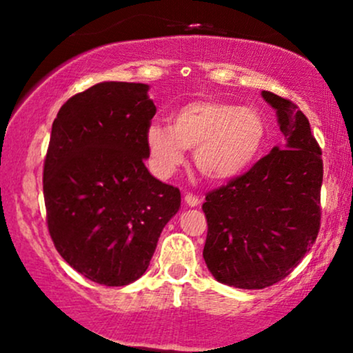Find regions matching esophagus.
Segmentation results:
<instances>
[{"instance_id":"1","label":"esophagus","mask_w":353,"mask_h":353,"mask_svg":"<svg viewBox=\"0 0 353 353\" xmlns=\"http://www.w3.org/2000/svg\"><path fill=\"white\" fill-rule=\"evenodd\" d=\"M184 201H185V204L189 205V208H196V205H199V204H201V199H199V197H197L196 194H192V192L185 194V196H184Z\"/></svg>"}]
</instances>
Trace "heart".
I'll list each match as a JSON object with an SVG mask.
<instances>
[{"label": "heart", "mask_w": 353, "mask_h": 353, "mask_svg": "<svg viewBox=\"0 0 353 353\" xmlns=\"http://www.w3.org/2000/svg\"><path fill=\"white\" fill-rule=\"evenodd\" d=\"M267 141V121L259 109L216 99L184 104L171 125L151 124L145 145L152 171L168 177L194 150V164L210 181H230L259 159Z\"/></svg>", "instance_id": "1"}]
</instances>
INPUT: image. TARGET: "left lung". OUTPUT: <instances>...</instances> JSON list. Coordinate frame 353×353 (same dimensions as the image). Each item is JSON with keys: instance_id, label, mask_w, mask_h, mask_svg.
<instances>
[{"instance_id": "left-lung-1", "label": "left lung", "mask_w": 353, "mask_h": 353, "mask_svg": "<svg viewBox=\"0 0 353 353\" xmlns=\"http://www.w3.org/2000/svg\"><path fill=\"white\" fill-rule=\"evenodd\" d=\"M275 109L285 145L245 174L205 194L204 261L214 279L237 289H265L285 279L320 229L323 163L309 119L292 101L262 91Z\"/></svg>"}]
</instances>
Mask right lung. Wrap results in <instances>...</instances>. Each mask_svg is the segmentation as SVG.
I'll list each match as a JSON object with an SVG mask.
<instances>
[{
	"instance_id": "obj_1",
	"label": "right lung",
	"mask_w": 353,
	"mask_h": 353,
	"mask_svg": "<svg viewBox=\"0 0 353 353\" xmlns=\"http://www.w3.org/2000/svg\"><path fill=\"white\" fill-rule=\"evenodd\" d=\"M149 86L108 81L59 109L43 171L50 236L89 281L121 287L148 270L181 192L151 176L145 131L156 114Z\"/></svg>"
}]
</instances>
